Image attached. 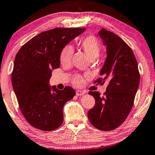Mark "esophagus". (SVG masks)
<instances>
[{"instance_id": "34e87169", "label": "esophagus", "mask_w": 155, "mask_h": 155, "mask_svg": "<svg viewBox=\"0 0 155 155\" xmlns=\"http://www.w3.org/2000/svg\"><path fill=\"white\" fill-rule=\"evenodd\" d=\"M76 94L78 97H81V96H83L84 94H85V92L83 91H80V90H77L76 92Z\"/></svg>"}]
</instances>
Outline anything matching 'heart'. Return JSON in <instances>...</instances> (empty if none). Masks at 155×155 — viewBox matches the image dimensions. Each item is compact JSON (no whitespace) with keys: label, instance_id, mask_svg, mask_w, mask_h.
Instances as JSON below:
<instances>
[{"label":"heart","instance_id":"1","mask_svg":"<svg viewBox=\"0 0 155 155\" xmlns=\"http://www.w3.org/2000/svg\"><path fill=\"white\" fill-rule=\"evenodd\" d=\"M80 46L87 56L91 58H97L101 51V46L98 40L93 36H89L84 38L80 42ZM73 55V48L71 46H66L62 49L60 54V61L63 65H66L71 61ZM73 84L75 86H81L84 82L81 76L76 75L73 79Z\"/></svg>","mask_w":155,"mask_h":155}]
</instances>
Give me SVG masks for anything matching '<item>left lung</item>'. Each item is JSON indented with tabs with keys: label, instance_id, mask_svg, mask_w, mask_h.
<instances>
[{
	"label": "left lung",
	"instance_id": "obj_1",
	"mask_svg": "<svg viewBox=\"0 0 155 155\" xmlns=\"http://www.w3.org/2000/svg\"><path fill=\"white\" fill-rule=\"evenodd\" d=\"M99 35L107 47V58L100 71L103 77L95 83L108 85L102 97L98 91L89 92L95 105L88 111V118L98 130L110 131L120 126L130 112L140 76L134 53L120 37L104 28Z\"/></svg>",
	"mask_w": 155,
	"mask_h": 155
}]
</instances>
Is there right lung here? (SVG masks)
Instances as JSON below:
<instances>
[{
	"instance_id": "obj_1",
	"label": "right lung",
	"mask_w": 155,
	"mask_h": 155,
	"mask_svg": "<svg viewBox=\"0 0 155 155\" xmlns=\"http://www.w3.org/2000/svg\"><path fill=\"white\" fill-rule=\"evenodd\" d=\"M86 28H56L41 33L25 43L15 56L11 76L19 108L35 128L53 131L64 120L63 108L76 94L71 87H51L53 69L60 66V54Z\"/></svg>"
}]
</instances>
